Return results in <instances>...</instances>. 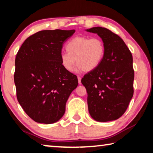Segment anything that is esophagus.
<instances>
[{
	"label": "esophagus",
	"mask_w": 153,
	"mask_h": 153,
	"mask_svg": "<svg viewBox=\"0 0 153 153\" xmlns=\"http://www.w3.org/2000/svg\"><path fill=\"white\" fill-rule=\"evenodd\" d=\"M77 79H78V83H79V84H82V82H81L82 78H81V77H80L79 76H77Z\"/></svg>",
	"instance_id": "1"
}]
</instances>
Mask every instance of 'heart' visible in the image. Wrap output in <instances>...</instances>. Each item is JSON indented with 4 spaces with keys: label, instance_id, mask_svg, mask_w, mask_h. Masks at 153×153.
Here are the masks:
<instances>
[{
    "label": "heart",
    "instance_id": "heart-1",
    "mask_svg": "<svg viewBox=\"0 0 153 153\" xmlns=\"http://www.w3.org/2000/svg\"><path fill=\"white\" fill-rule=\"evenodd\" d=\"M65 49L67 53L61 55V62L68 72L74 71L76 62L79 70H94L101 63L105 53V44L98 37L76 36L67 42Z\"/></svg>",
    "mask_w": 153,
    "mask_h": 153
}]
</instances>
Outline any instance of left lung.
Listing matches in <instances>:
<instances>
[{"instance_id":"1","label":"left lung","mask_w":153,"mask_h":153,"mask_svg":"<svg viewBox=\"0 0 153 153\" xmlns=\"http://www.w3.org/2000/svg\"><path fill=\"white\" fill-rule=\"evenodd\" d=\"M102 38L105 53L101 63L82 79L88 93V107L94 120H117L126 112L134 94L133 58L123 40L105 27L87 30Z\"/></svg>"}]
</instances>
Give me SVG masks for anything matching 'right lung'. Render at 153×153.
Segmentation results:
<instances>
[{
    "instance_id": "right-lung-1",
    "label": "right lung",
    "mask_w": 153,
    "mask_h": 153,
    "mask_svg": "<svg viewBox=\"0 0 153 153\" xmlns=\"http://www.w3.org/2000/svg\"><path fill=\"white\" fill-rule=\"evenodd\" d=\"M71 30H42L28 37L15 58L14 82L17 100L25 113L38 123H53L63 117L77 77L61 62L65 42Z\"/></svg>"
}]
</instances>
